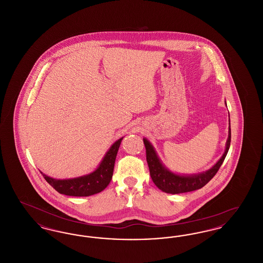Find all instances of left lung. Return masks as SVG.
I'll use <instances>...</instances> for the list:
<instances>
[{"label":"left lung","mask_w":263,"mask_h":263,"mask_svg":"<svg viewBox=\"0 0 263 263\" xmlns=\"http://www.w3.org/2000/svg\"><path fill=\"white\" fill-rule=\"evenodd\" d=\"M143 141L146 147L147 163L149 165L151 177L157 187L161 189L163 192L170 193V194H178V193H184V192L197 190L206 185L212 179L214 175L217 174V172L222 165L226 156L229 152L230 145H231L230 115H229V134L226 142L225 152L223 156L220 158V160L217 163L213 165L212 167L199 174L180 175V174L172 172L161 161L154 146L151 144L150 141L147 138H143Z\"/></svg>","instance_id":"left-lung-1"}]
</instances>
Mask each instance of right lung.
Wrapping results in <instances>:
<instances>
[{
  "label": "right lung",
  "mask_w": 263,
  "mask_h": 263,
  "mask_svg": "<svg viewBox=\"0 0 263 263\" xmlns=\"http://www.w3.org/2000/svg\"><path fill=\"white\" fill-rule=\"evenodd\" d=\"M123 138L121 137L113 143L102 158L99 166L90 174L74 178L57 179L40 173L51 186L61 194L81 197L100 193L106 188L112 178L115 159Z\"/></svg>",
  "instance_id": "right-lung-1"
}]
</instances>
